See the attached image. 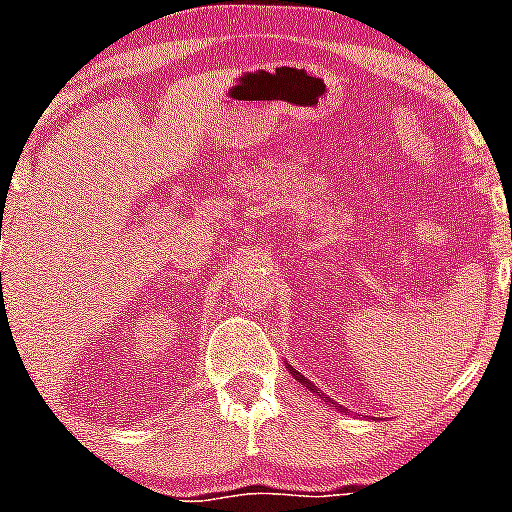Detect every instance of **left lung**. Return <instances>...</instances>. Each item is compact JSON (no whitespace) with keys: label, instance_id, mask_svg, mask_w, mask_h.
<instances>
[{"label":"left lung","instance_id":"1","mask_svg":"<svg viewBox=\"0 0 512 512\" xmlns=\"http://www.w3.org/2000/svg\"><path fill=\"white\" fill-rule=\"evenodd\" d=\"M290 372H292V377H295V380H297V382H302V385H305V388H310V390H317V388H315V385H312V382H310V380H305V377H302V375H300V372H295V370H292V367H290ZM330 403H332V400H330ZM335 408H337V405H335ZM340 413H342V405H340Z\"/></svg>","mask_w":512,"mask_h":512}]
</instances>
